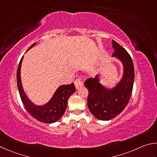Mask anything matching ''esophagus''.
<instances>
[{
    "instance_id": "34e87169",
    "label": "esophagus",
    "mask_w": 157,
    "mask_h": 157,
    "mask_svg": "<svg viewBox=\"0 0 157 157\" xmlns=\"http://www.w3.org/2000/svg\"><path fill=\"white\" fill-rule=\"evenodd\" d=\"M74 85H75L76 88L78 90L81 87L83 86V82L81 81L80 78H78V79H76L75 81H74Z\"/></svg>"
}]
</instances>
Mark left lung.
I'll return each mask as SVG.
<instances>
[{"label":"left lung","mask_w":157,"mask_h":157,"mask_svg":"<svg viewBox=\"0 0 157 157\" xmlns=\"http://www.w3.org/2000/svg\"><path fill=\"white\" fill-rule=\"evenodd\" d=\"M114 52L112 56L117 57L123 65V77L116 86L106 88L99 82V77L87 78L84 86L88 90L87 106L97 119L108 121L119 114L130 100L133 89L134 69L132 58L128 52L112 40Z\"/></svg>","instance_id":"left-lung-1"}]
</instances>
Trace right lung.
<instances>
[{
	"label": "right lung",
	"mask_w": 157,
	"mask_h": 157,
	"mask_svg": "<svg viewBox=\"0 0 157 157\" xmlns=\"http://www.w3.org/2000/svg\"><path fill=\"white\" fill-rule=\"evenodd\" d=\"M36 43L29 47L31 49ZM23 56L21 58L17 70V86L21 98L27 112L38 121L45 123H52L59 121L65 112L67 105V100L76 91V87L72 83L69 85L60 86L48 103L43 105H36L33 103L24 92L21 78V67Z\"/></svg>",
	"instance_id": "add662e5"
}]
</instances>
